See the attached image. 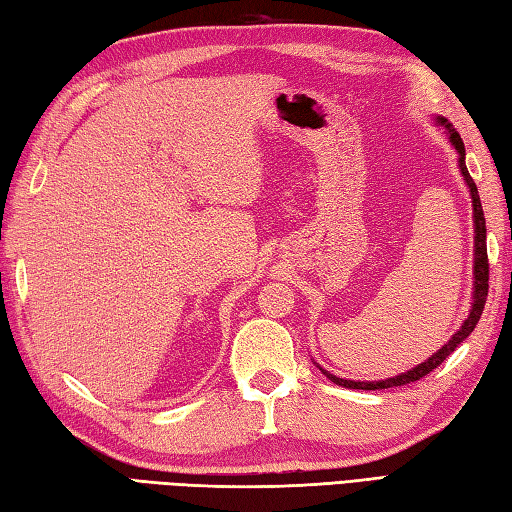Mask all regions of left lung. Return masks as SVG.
<instances>
[{
	"label": "left lung",
	"instance_id": "obj_1",
	"mask_svg": "<svg viewBox=\"0 0 512 512\" xmlns=\"http://www.w3.org/2000/svg\"><path fill=\"white\" fill-rule=\"evenodd\" d=\"M433 121H436V125H440L444 129V134H447L449 143L453 145L455 151H458V169L462 173L466 187H469L471 202H473V231H475V237H473V297H471L473 303H471L469 317L464 319V323L460 325V330L455 332L436 354H431L427 361L407 369V372H402L398 376H391V378H385V380H347V378H339V376H334L330 372H325L321 365H317L325 378L332 380V383H336V385H341V387L372 391V389H387V387H400V385L416 383V380H420L422 376H427L429 372H433V369H436L442 361H447L449 354L455 352V347H458L466 339V336H469L475 330L477 321H480V317H482L486 295H488V255H486V220H484L480 193H477L475 182L469 176V169H466V162H464L466 151H464V143H462L460 134L455 132L453 125L444 116H436Z\"/></svg>",
	"mask_w": 512,
	"mask_h": 512
}]
</instances>
